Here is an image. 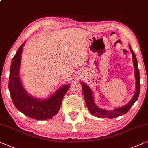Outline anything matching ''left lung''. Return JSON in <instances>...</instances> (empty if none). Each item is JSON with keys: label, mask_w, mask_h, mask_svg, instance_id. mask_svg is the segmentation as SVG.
<instances>
[{"label": "left lung", "mask_w": 148, "mask_h": 148, "mask_svg": "<svg viewBox=\"0 0 148 148\" xmlns=\"http://www.w3.org/2000/svg\"><path fill=\"white\" fill-rule=\"evenodd\" d=\"M130 49L132 54V59H133L134 67L135 70V78H136V92L134 94V96L132 97V100L130 102L123 106L122 107L117 108L113 110H106L100 108L98 107L94 102V94L91 88L85 84L84 83L82 82V90L84 96L86 101V104L88 110L90 112L92 115H93L98 118H118L119 116H121L123 114H126L129 111L131 107L134 104L136 101H137L139 94H140V72H139V69L138 68V61L136 59V55L134 54L133 50H132L130 45H129Z\"/></svg>", "instance_id": "8db88e82"}]
</instances>
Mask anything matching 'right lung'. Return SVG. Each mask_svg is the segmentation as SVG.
<instances>
[{"instance_id": "obj_1", "label": "right lung", "mask_w": 148, "mask_h": 148, "mask_svg": "<svg viewBox=\"0 0 148 148\" xmlns=\"http://www.w3.org/2000/svg\"><path fill=\"white\" fill-rule=\"evenodd\" d=\"M25 42L20 46L13 57L10 69L8 88L12 102L20 112L35 120H48L56 115L60 108L64 96L70 84L59 88L54 93L45 99L34 98L26 92L20 78L21 55Z\"/></svg>"}]
</instances>
